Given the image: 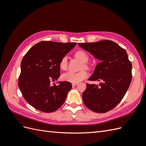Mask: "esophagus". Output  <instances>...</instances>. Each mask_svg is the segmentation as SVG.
Wrapping results in <instances>:
<instances>
[{"label": "esophagus", "instance_id": "34e87169", "mask_svg": "<svg viewBox=\"0 0 146 146\" xmlns=\"http://www.w3.org/2000/svg\"><path fill=\"white\" fill-rule=\"evenodd\" d=\"M77 84H78L77 83H72V86H76Z\"/></svg>", "mask_w": 146, "mask_h": 146}]
</instances>
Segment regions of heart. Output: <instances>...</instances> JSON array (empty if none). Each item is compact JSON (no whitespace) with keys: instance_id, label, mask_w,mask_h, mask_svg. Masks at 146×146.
<instances>
[{"instance_id":"b5f03b06","label":"heart","mask_w":146,"mask_h":146,"mask_svg":"<svg viewBox=\"0 0 146 146\" xmlns=\"http://www.w3.org/2000/svg\"><path fill=\"white\" fill-rule=\"evenodd\" d=\"M75 56L76 58L80 60L83 63L82 68H88V66L87 62L89 60L88 54L83 50H78L75 53ZM59 66L61 69L65 70L68 67V61L67 57L63 56L60 61ZM87 77V72L85 70H82L81 71L78 72H68L64 73L62 75V79L64 81L69 82L71 83H78L83 80Z\"/></svg>"}]
</instances>
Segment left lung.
I'll use <instances>...</instances> for the list:
<instances>
[{
	"label": "left lung",
	"mask_w": 146,
	"mask_h": 146,
	"mask_svg": "<svg viewBox=\"0 0 146 146\" xmlns=\"http://www.w3.org/2000/svg\"><path fill=\"white\" fill-rule=\"evenodd\" d=\"M78 46L100 60L88 79L100 82L87 84L82 99L86 107L94 112L106 113L122 100L132 78L131 61L126 50L112 41L78 43Z\"/></svg>",
	"instance_id": "obj_1"
}]
</instances>
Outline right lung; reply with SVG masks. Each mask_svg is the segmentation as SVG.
<instances>
[{"label": "right lung", "mask_w": 146, "mask_h": 146, "mask_svg": "<svg viewBox=\"0 0 146 146\" xmlns=\"http://www.w3.org/2000/svg\"><path fill=\"white\" fill-rule=\"evenodd\" d=\"M76 44L41 41L23 57L18 86L25 100L35 108L51 113L63 104L71 83L59 82L58 85L53 86L50 83L60 77V61Z\"/></svg>", "instance_id": "add662e5"}]
</instances>
